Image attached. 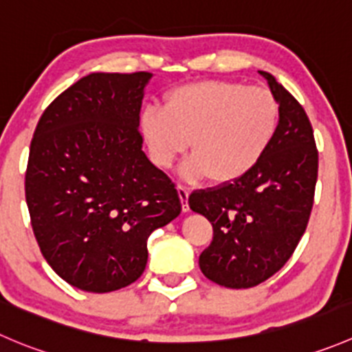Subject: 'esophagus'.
I'll return each instance as SVG.
<instances>
[{"instance_id":"34e87169","label":"esophagus","mask_w":352,"mask_h":352,"mask_svg":"<svg viewBox=\"0 0 352 352\" xmlns=\"http://www.w3.org/2000/svg\"><path fill=\"white\" fill-rule=\"evenodd\" d=\"M177 190H179L180 201H182V211H189V203H187V199H189V187L184 186V184H179Z\"/></svg>"}]
</instances>
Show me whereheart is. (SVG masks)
Segmentation results:
<instances>
[{"instance_id": "1", "label": "heart", "mask_w": 352, "mask_h": 352, "mask_svg": "<svg viewBox=\"0 0 352 352\" xmlns=\"http://www.w3.org/2000/svg\"><path fill=\"white\" fill-rule=\"evenodd\" d=\"M278 115V101L265 87L199 80L170 91L165 108H146L141 134L160 168H168L190 146L187 175L232 182L270 148Z\"/></svg>"}]
</instances>
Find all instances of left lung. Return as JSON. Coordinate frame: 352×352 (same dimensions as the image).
<instances>
[{
    "label": "left lung",
    "instance_id": "left-lung-1",
    "mask_svg": "<svg viewBox=\"0 0 352 352\" xmlns=\"http://www.w3.org/2000/svg\"><path fill=\"white\" fill-rule=\"evenodd\" d=\"M259 74L280 108L270 148L241 179L189 196L190 210L213 225L201 272L228 289L254 287L287 263L308 227L318 179V149L305 108L274 75Z\"/></svg>",
    "mask_w": 352,
    "mask_h": 352
}]
</instances>
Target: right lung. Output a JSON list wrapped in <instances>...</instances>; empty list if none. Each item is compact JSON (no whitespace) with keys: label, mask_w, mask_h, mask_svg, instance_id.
Wrapping results in <instances>:
<instances>
[{"label":"right lung","mask_w":352,"mask_h":352,"mask_svg":"<svg viewBox=\"0 0 352 352\" xmlns=\"http://www.w3.org/2000/svg\"><path fill=\"white\" fill-rule=\"evenodd\" d=\"M151 74H91L41 115L30 141L25 199L44 259L74 287H127L148 263V239L182 211L139 132Z\"/></svg>","instance_id":"right-lung-1"}]
</instances>
